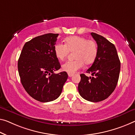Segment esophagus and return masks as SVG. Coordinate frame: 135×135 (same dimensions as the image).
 I'll use <instances>...</instances> for the list:
<instances>
[{"label":"esophagus","mask_w":135,"mask_h":135,"mask_svg":"<svg viewBox=\"0 0 135 135\" xmlns=\"http://www.w3.org/2000/svg\"><path fill=\"white\" fill-rule=\"evenodd\" d=\"M68 76H69V77H71V76H73V74H68Z\"/></svg>","instance_id":"1"}]
</instances>
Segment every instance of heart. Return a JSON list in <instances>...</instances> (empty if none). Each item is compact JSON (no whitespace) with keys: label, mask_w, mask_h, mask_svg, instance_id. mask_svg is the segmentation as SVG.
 <instances>
[{"label":"heart","mask_w":135,"mask_h":135,"mask_svg":"<svg viewBox=\"0 0 135 135\" xmlns=\"http://www.w3.org/2000/svg\"><path fill=\"white\" fill-rule=\"evenodd\" d=\"M72 52L74 53V61H67L61 66L63 71L68 74H74L84 65H90L96 59L98 54V46L95 41L88 40L80 36H70L65 39V45L58 43L54 46V52L56 57L63 60Z\"/></svg>","instance_id":"1"}]
</instances>
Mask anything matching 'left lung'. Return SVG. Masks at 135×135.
<instances>
[{
    "instance_id": "8db88e82",
    "label": "left lung",
    "mask_w": 135,
    "mask_h": 135,
    "mask_svg": "<svg viewBox=\"0 0 135 135\" xmlns=\"http://www.w3.org/2000/svg\"><path fill=\"white\" fill-rule=\"evenodd\" d=\"M91 35L97 41L98 54L86 72L94 76L81 74L78 89L81 97L86 100L99 102L108 98L117 87L121 63L113 43L96 33L92 32Z\"/></svg>"
}]
</instances>
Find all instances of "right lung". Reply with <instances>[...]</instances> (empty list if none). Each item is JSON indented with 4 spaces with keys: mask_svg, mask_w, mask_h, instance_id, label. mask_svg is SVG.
Returning <instances> with one entry per match:
<instances>
[{
    "mask_svg": "<svg viewBox=\"0 0 135 135\" xmlns=\"http://www.w3.org/2000/svg\"><path fill=\"white\" fill-rule=\"evenodd\" d=\"M58 36L49 33L31 39L23 47L18 60L22 84L32 98L40 102L59 98L68 77L66 72H54L61 68L54 52Z\"/></svg>",
    "mask_w": 135,
    "mask_h": 135,
    "instance_id": "1",
    "label": "right lung"
}]
</instances>
